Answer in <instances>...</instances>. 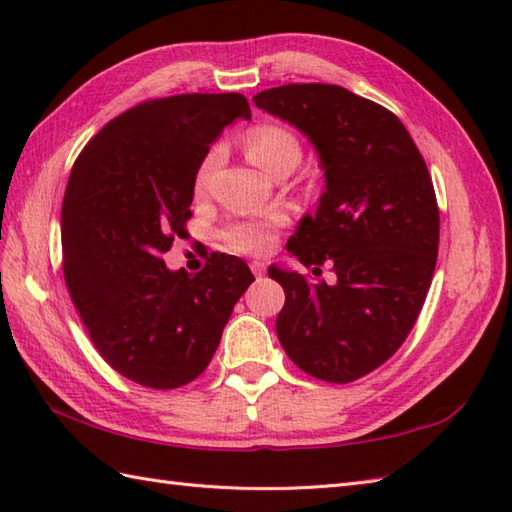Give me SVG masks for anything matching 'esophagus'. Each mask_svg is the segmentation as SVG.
I'll list each match as a JSON object with an SVG mask.
<instances>
[{
	"label": "esophagus",
	"mask_w": 512,
	"mask_h": 512,
	"mask_svg": "<svg viewBox=\"0 0 512 512\" xmlns=\"http://www.w3.org/2000/svg\"><path fill=\"white\" fill-rule=\"evenodd\" d=\"M250 270H253V275L259 279L264 275V270H266V266L262 264V262H250Z\"/></svg>",
	"instance_id": "1"
}]
</instances>
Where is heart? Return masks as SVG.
Instances as JSON below:
<instances>
[{
	"label": "heart",
	"instance_id": "heart-1",
	"mask_svg": "<svg viewBox=\"0 0 512 512\" xmlns=\"http://www.w3.org/2000/svg\"><path fill=\"white\" fill-rule=\"evenodd\" d=\"M246 154L255 162L259 169L266 173L275 171L281 165H295L301 160V145L297 136L290 129L281 125H259L246 136ZM220 154L217 149H211L200 162L195 171V193H202L209 187V180L217 167ZM284 224V217L268 215V217H250V220L233 222L222 233L224 244L235 250V253L259 255L275 242V231Z\"/></svg>",
	"mask_w": 512,
	"mask_h": 512
}]
</instances>
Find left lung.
Instances as JSON below:
<instances>
[{
  "label": "left lung",
  "instance_id": "obj_1",
  "mask_svg": "<svg viewBox=\"0 0 512 512\" xmlns=\"http://www.w3.org/2000/svg\"><path fill=\"white\" fill-rule=\"evenodd\" d=\"M310 138L325 193L288 239L299 262L334 281L268 268L286 292L277 336L290 361L325 383L374 372L405 343L438 259L436 191L400 118L341 85L290 83L253 96Z\"/></svg>",
  "mask_w": 512,
  "mask_h": 512
}]
</instances>
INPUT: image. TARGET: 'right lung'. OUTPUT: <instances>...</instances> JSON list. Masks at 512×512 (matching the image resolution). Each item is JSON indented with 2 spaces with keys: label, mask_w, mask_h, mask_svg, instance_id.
Here are the masks:
<instances>
[{
  "label": "right lung",
  "mask_w": 512,
  "mask_h": 512,
  "mask_svg": "<svg viewBox=\"0 0 512 512\" xmlns=\"http://www.w3.org/2000/svg\"><path fill=\"white\" fill-rule=\"evenodd\" d=\"M235 118H250L237 92L138 103L83 147L65 187L70 299L105 363L143 387L198 378L255 281L233 255H215L193 277L162 259L191 217L195 171Z\"/></svg>",
  "instance_id": "1"
}]
</instances>
